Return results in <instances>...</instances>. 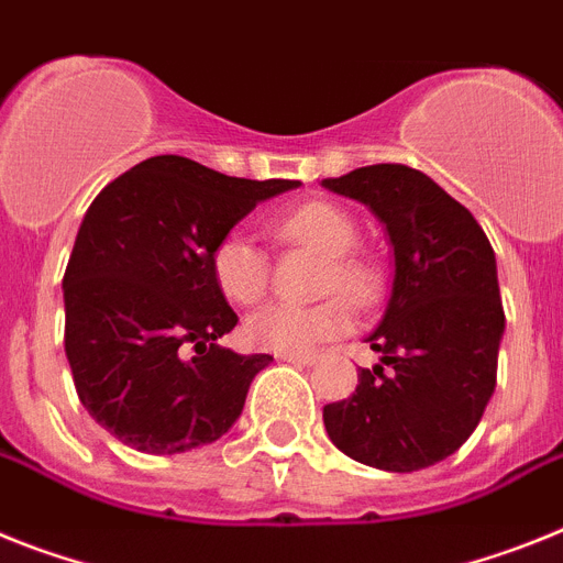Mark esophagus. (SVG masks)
<instances>
[{
	"mask_svg": "<svg viewBox=\"0 0 563 563\" xmlns=\"http://www.w3.org/2000/svg\"><path fill=\"white\" fill-rule=\"evenodd\" d=\"M278 358H285L290 364H299V367H310V364L319 362V355L316 353H282Z\"/></svg>",
	"mask_w": 563,
	"mask_h": 563,
	"instance_id": "1",
	"label": "esophagus"
}]
</instances>
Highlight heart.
Wrapping results in <instances>:
<instances>
[{
  "label": "heart",
  "instance_id": "heart-1",
  "mask_svg": "<svg viewBox=\"0 0 563 563\" xmlns=\"http://www.w3.org/2000/svg\"><path fill=\"white\" fill-rule=\"evenodd\" d=\"M273 233L282 242L305 244L328 256L321 292H344L358 307L378 299L382 273L369 258L353 253L358 244V228L347 210H341L333 201H307L301 208L278 216ZM210 273L224 299L233 305H253L267 292L271 262L253 235L244 230H228L210 250ZM350 324L353 310L341 296L310 307L273 301L247 316L244 339L250 347L273 353H307L324 341L344 335Z\"/></svg>",
  "mask_w": 563,
  "mask_h": 563
}]
</instances>
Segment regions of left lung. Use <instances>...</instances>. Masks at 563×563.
Listing matches in <instances>:
<instances>
[{
  "instance_id": "obj_1",
  "label": "left lung",
  "mask_w": 563,
  "mask_h": 563,
  "mask_svg": "<svg viewBox=\"0 0 563 563\" xmlns=\"http://www.w3.org/2000/svg\"><path fill=\"white\" fill-rule=\"evenodd\" d=\"M321 185L367 205L396 258L387 310L367 335L382 362L362 367L353 396L324 407L328 435L367 467H432L473 435L496 390V253L473 213L421 170L369 165Z\"/></svg>"
}]
</instances>
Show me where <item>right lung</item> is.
<instances>
[{"label":"right lung","instance_id":"add662e5","mask_svg":"<svg viewBox=\"0 0 563 563\" xmlns=\"http://www.w3.org/2000/svg\"><path fill=\"white\" fill-rule=\"evenodd\" d=\"M299 187L235 179L153 156L110 181L76 233L65 278V353L85 410L139 453L222 439L273 355L216 341L235 328L210 250L258 201Z\"/></svg>","mask_w":563,"mask_h":563}]
</instances>
